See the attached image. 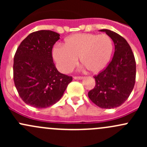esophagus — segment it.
Masks as SVG:
<instances>
[{"instance_id": "esophagus-1", "label": "esophagus", "mask_w": 147, "mask_h": 147, "mask_svg": "<svg viewBox=\"0 0 147 147\" xmlns=\"http://www.w3.org/2000/svg\"><path fill=\"white\" fill-rule=\"evenodd\" d=\"M83 77L82 76H75L74 77V79L75 80H82Z\"/></svg>"}]
</instances>
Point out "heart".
<instances>
[{
    "instance_id": "heart-1",
    "label": "heart",
    "mask_w": 147,
    "mask_h": 147,
    "mask_svg": "<svg viewBox=\"0 0 147 147\" xmlns=\"http://www.w3.org/2000/svg\"><path fill=\"white\" fill-rule=\"evenodd\" d=\"M113 49V41L107 34L78 33L66 38L64 45L55 46L53 57L61 72H69L80 57L89 72L97 73L108 65Z\"/></svg>"
}]
</instances>
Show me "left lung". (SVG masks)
Segmentation results:
<instances>
[{
    "label": "left lung",
    "instance_id": "1",
    "mask_svg": "<svg viewBox=\"0 0 147 147\" xmlns=\"http://www.w3.org/2000/svg\"><path fill=\"white\" fill-rule=\"evenodd\" d=\"M105 32L115 43L113 58L106 68L94 75L95 86L88 97L97 106L112 109L121 106L128 99L136 80V61L131 47L119 34L107 29Z\"/></svg>",
    "mask_w": 147,
    "mask_h": 147
}]
</instances>
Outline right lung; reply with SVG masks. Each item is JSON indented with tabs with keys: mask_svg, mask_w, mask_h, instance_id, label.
<instances>
[{
	"mask_svg": "<svg viewBox=\"0 0 147 147\" xmlns=\"http://www.w3.org/2000/svg\"><path fill=\"white\" fill-rule=\"evenodd\" d=\"M60 35L38 30L28 35L17 48L13 60V80L19 96L27 105L46 108L58 102L72 78L59 72L52 50Z\"/></svg>",
	"mask_w": 147,
	"mask_h": 147,
	"instance_id": "right-lung-1",
	"label": "right lung"
}]
</instances>
